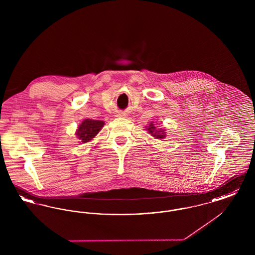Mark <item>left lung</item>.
I'll return each mask as SVG.
<instances>
[{"label": "left lung", "instance_id": "left-lung-1", "mask_svg": "<svg viewBox=\"0 0 255 255\" xmlns=\"http://www.w3.org/2000/svg\"><path fill=\"white\" fill-rule=\"evenodd\" d=\"M158 124V123H157ZM145 130L150 133L153 137L158 138V139H163L166 136V133H165V129L164 128H159L157 129L156 128V123L154 122H149V125L145 126Z\"/></svg>", "mask_w": 255, "mask_h": 255}]
</instances>
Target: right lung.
<instances>
[{
  "label": "right lung",
  "mask_w": 255,
  "mask_h": 255,
  "mask_svg": "<svg viewBox=\"0 0 255 255\" xmlns=\"http://www.w3.org/2000/svg\"><path fill=\"white\" fill-rule=\"evenodd\" d=\"M104 124L105 123L102 121H94L91 119H86L78 125L75 135L81 143L90 142L95 138L97 133L100 132Z\"/></svg>",
  "instance_id": "right-lung-1"
}]
</instances>
